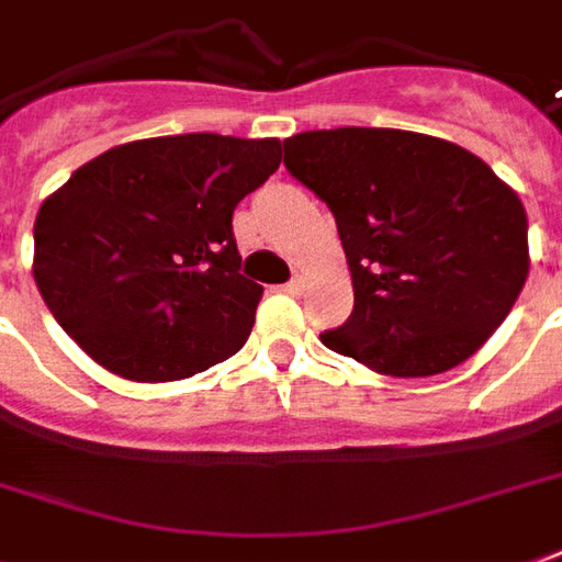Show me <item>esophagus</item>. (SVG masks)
<instances>
[{
    "label": "esophagus",
    "mask_w": 562,
    "mask_h": 562,
    "mask_svg": "<svg viewBox=\"0 0 562 562\" xmlns=\"http://www.w3.org/2000/svg\"><path fill=\"white\" fill-rule=\"evenodd\" d=\"M284 290H286V293H293V296H299V293L305 290V278H302V276H293V278H290V281H286V284H284Z\"/></svg>",
    "instance_id": "34e87169"
}]
</instances>
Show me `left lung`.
<instances>
[{"mask_svg": "<svg viewBox=\"0 0 562 562\" xmlns=\"http://www.w3.org/2000/svg\"><path fill=\"white\" fill-rule=\"evenodd\" d=\"M284 167L338 224L353 314L321 341L376 374L461 366L521 293L527 212L473 151L398 128L305 131Z\"/></svg>", "mask_w": 562, "mask_h": 562, "instance_id": "1", "label": "left lung"}]
</instances>
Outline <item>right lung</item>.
I'll return each instance as SVG.
<instances>
[{"mask_svg": "<svg viewBox=\"0 0 562 562\" xmlns=\"http://www.w3.org/2000/svg\"><path fill=\"white\" fill-rule=\"evenodd\" d=\"M281 164V140L149 137L74 170L35 218V284L113 374L167 383L248 341L263 286L241 276L233 209Z\"/></svg>", "mask_w": 562, "mask_h": 562, "instance_id": "add662e5", "label": "right lung"}]
</instances>
